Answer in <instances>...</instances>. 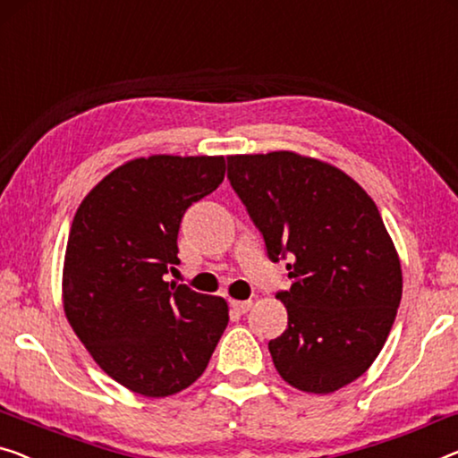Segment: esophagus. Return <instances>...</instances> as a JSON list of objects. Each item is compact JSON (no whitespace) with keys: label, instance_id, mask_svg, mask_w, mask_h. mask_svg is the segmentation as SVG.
Instances as JSON below:
<instances>
[{"label":"esophagus","instance_id":"34e87169","mask_svg":"<svg viewBox=\"0 0 458 458\" xmlns=\"http://www.w3.org/2000/svg\"><path fill=\"white\" fill-rule=\"evenodd\" d=\"M230 306H232V309H234L236 312H241V315H244V312L250 310L252 300H230Z\"/></svg>","mask_w":458,"mask_h":458}]
</instances>
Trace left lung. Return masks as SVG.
Instances as JSON below:
<instances>
[{"instance_id":"obj_1","label":"left lung","mask_w":458,"mask_h":458,"mask_svg":"<svg viewBox=\"0 0 458 458\" xmlns=\"http://www.w3.org/2000/svg\"><path fill=\"white\" fill-rule=\"evenodd\" d=\"M228 179L292 288L269 341L279 377L327 394L360 378L397 317L403 276L377 203L352 176L296 152L228 156Z\"/></svg>"}]
</instances>
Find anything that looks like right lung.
Returning <instances> with one entry per match:
<instances>
[{"mask_svg": "<svg viewBox=\"0 0 458 458\" xmlns=\"http://www.w3.org/2000/svg\"><path fill=\"white\" fill-rule=\"evenodd\" d=\"M224 173V156L135 158L106 174L73 216L65 317L102 370L143 397L193 385L228 325L226 300L166 282L179 265L182 216Z\"/></svg>", "mask_w": 458, "mask_h": 458, "instance_id": "add662e5", "label": "right lung"}]
</instances>
